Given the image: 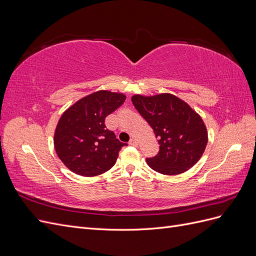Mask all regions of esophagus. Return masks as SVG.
Here are the masks:
<instances>
[{
    "label": "esophagus",
    "instance_id": "1",
    "mask_svg": "<svg viewBox=\"0 0 256 256\" xmlns=\"http://www.w3.org/2000/svg\"><path fill=\"white\" fill-rule=\"evenodd\" d=\"M129 144H130V145H132V146H138V141L136 140L134 138H130Z\"/></svg>",
    "mask_w": 256,
    "mask_h": 256
}]
</instances>
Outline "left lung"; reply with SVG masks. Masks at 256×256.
<instances>
[{"label": "left lung", "instance_id": "8db88e82", "mask_svg": "<svg viewBox=\"0 0 256 256\" xmlns=\"http://www.w3.org/2000/svg\"><path fill=\"white\" fill-rule=\"evenodd\" d=\"M131 102L158 138L159 152L146 159L154 171L182 174L200 159L208 142L207 129L202 118L187 102L168 92L134 95Z\"/></svg>", "mask_w": 256, "mask_h": 256}]
</instances>
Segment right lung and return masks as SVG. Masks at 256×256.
Here are the masks:
<instances>
[{"label": "right lung", "mask_w": 256, "mask_h": 256, "mask_svg": "<svg viewBox=\"0 0 256 256\" xmlns=\"http://www.w3.org/2000/svg\"><path fill=\"white\" fill-rule=\"evenodd\" d=\"M126 100L122 92L98 90L85 96L62 114L54 132V147L58 158L74 173L97 176L115 164L120 142L104 120Z\"/></svg>", "instance_id": "1"}]
</instances>
